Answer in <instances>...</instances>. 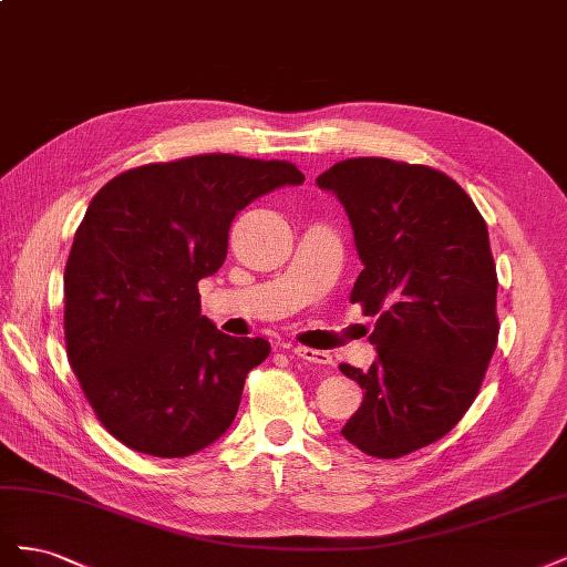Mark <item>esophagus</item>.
I'll list each match as a JSON object with an SVG mask.
<instances>
[{"instance_id":"obj_1","label":"esophagus","mask_w":567,"mask_h":567,"mask_svg":"<svg viewBox=\"0 0 567 567\" xmlns=\"http://www.w3.org/2000/svg\"><path fill=\"white\" fill-rule=\"evenodd\" d=\"M293 354H296V357H300V359H305V362H312V364H321V367H326V364H333V357H331L329 352H323V350H315V348L296 346V348H293Z\"/></svg>"}]
</instances>
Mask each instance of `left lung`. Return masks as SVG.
<instances>
[{
  "label": "left lung",
  "mask_w": 567,
  "mask_h": 567,
  "mask_svg": "<svg viewBox=\"0 0 567 567\" xmlns=\"http://www.w3.org/2000/svg\"><path fill=\"white\" fill-rule=\"evenodd\" d=\"M346 205L364 269L350 302L375 319L369 371L340 364L364 390L342 437L400 458L463 419L496 350V267L471 196L427 165L348 158L317 177Z\"/></svg>",
  "instance_id": "1"
}]
</instances>
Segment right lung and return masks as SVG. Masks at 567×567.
<instances>
[{
    "label": "right lung",
    "instance_id": "right-lung-1",
    "mask_svg": "<svg viewBox=\"0 0 567 567\" xmlns=\"http://www.w3.org/2000/svg\"><path fill=\"white\" fill-rule=\"evenodd\" d=\"M305 175L288 161L203 153L99 188L63 274L65 352L84 398L130 450L182 458L227 433L271 348L200 315L238 210Z\"/></svg>",
    "mask_w": 567,
    "mask_h": 567
}]
</instances>
